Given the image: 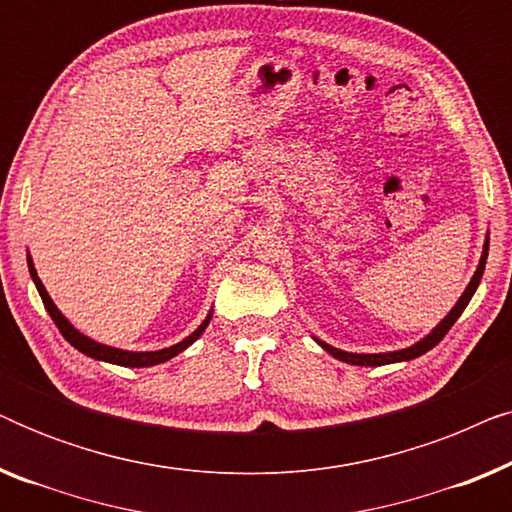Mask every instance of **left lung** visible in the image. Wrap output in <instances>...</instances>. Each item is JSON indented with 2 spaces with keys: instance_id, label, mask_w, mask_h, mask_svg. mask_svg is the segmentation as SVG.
<instances>
[{
  "instance_id": "8db88e82",
  "label": "left lung",
  "mask_w": 512,
  "mask_h": 512,
  "mask_svg": "<svg viewBox=\"0 0 512 512\" xmlns=\"http://www.w3.org/2000/svg\"><path fill=\"white\" fill-rule=\"evenodd\" d=\"M487 251H489V233L485 237V244H482V256H480V263L478 268H475L471 282H468V286L464 289V293H461L457 305L452 307L450 312L445 314V319H440V324H436V328H431V333H426L422 340H417L415 345L405 347V349H394V352H380V354H356V352H345V349H338L333 345H328V342L314 338V342L324 349V352H328L331 356H335L338 361H345V363H352V366H387V363H398V361H412L417 359V356H422L429 352V349H433L438 345L440 340L445 338V333L450 331V328L454 326V321H457L461 317V312L466 310V305L471 303L473 293L475 289H478L480 279H482V272H485V263H487Z\"/></svg>"
}]
</instances>
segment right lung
Wrapping results in <instances>:
<instances>
[{"mask_svg":"<svg viewBox=\"0 0 512 512\" xmlns=\"http://www.w3.org/2000/svg\"><path fill=\"white\" fill-rule=\"evenodd\" d=\"M27 268H30V275H32V282L37 286L41 300H44V307L51 314V319L55 321V326L60 328V333L65 335V340L72 345L74 349H79L81 354L90 356V359H97V361H104V363H114V366H123V368H149V366H158V363H165L174 359V356L184 352L193 345L195 340L200 338L202 333H205V328L209 326V321H212V310L205 317V321L195 328V331L184 338L177 345L172 347H163V349H156V352H128V349H118V347H109V345H102V342H97L93 338H88L86 333H81L79 328H74L72 321H69L65 314L58 310V305L53 303V298L48 296L46 286L41 284V279L37 275V268H34V261L32 256L27 254Z\"/></svg>","mask_w":512,"mask_h":512,"instance_id":"right-lung-1","label":"right lung"}]
</instances>
